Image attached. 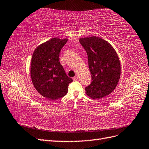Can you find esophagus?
I'll return each mask as SVG.
<instances>
[{
  "instance_id": "34e87169",
  "label": "esophagus",
  "mask_w": 149,
  "mask_h": 149,
  "mask_svg": "<svg viewBox=\"0 0 149 149\" xmlns=\"http://www.w3.org/2000/svg\"><path fill=\"white\" fill-rule=\"evenodd\" d=\"M73 81H77L78 79V76H75L73 78Z\"/></svg>"
}]
</instances>
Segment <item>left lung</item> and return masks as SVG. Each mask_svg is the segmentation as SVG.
<instances>
[{"label": "left lung", "instance_id": "obj_1", "mask_svg": "<svg viewBox=\"0 0 149 149\" xmlns=\"http://www.w3.org/2000/svg\"><path fill=\"white\" fill-rule=\"evenodd\" d=\"M79 41L88 54L92 82L85 88L86 94L99 100L109 95L118 85L120 76V63L118 53L106 40L92 37Z\"/></svg>", "mask_w": 149, "mask_h": 149}]
</instances>
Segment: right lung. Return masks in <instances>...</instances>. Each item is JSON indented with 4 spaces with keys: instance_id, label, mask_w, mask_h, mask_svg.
Here are the masks:
<instances>
[{
    "instance_id": "1",
    "label": "right lung",
    "mask_w": 149,
    "mask_h": 149,
    "mask_svg": "<svg viewBox=\"0 0 149 149\" xmlns=\"http://www.w3.org/2000/svg\"><path fill=\"white\" fill-rule=\"evenodd\" d=\"M67 42V38H52L36 48L31 57V81L38 93L48 100L65 96L73 81L59 61L61 49Z\"/></svg>"
}]
</instances>
